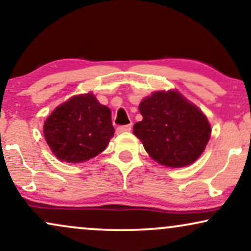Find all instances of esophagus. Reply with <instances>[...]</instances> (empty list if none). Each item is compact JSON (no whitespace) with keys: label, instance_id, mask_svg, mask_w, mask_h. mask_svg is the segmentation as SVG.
<instances>
[{"label":"esophagus","instance_id":"1","mask_svg":"<svg viewBox=\"0 0 251 251\" xmlns=\"http://www.w3.org/2000/svg\"><path fill=\"white\" fill-rule=\"evenodd\" d=\"M131 129H132V126H131V124H129V125L118 126L116 132H117V134H120V133H124V132H129Z\"/></svg>","mask_w":251,"mask_h":251}]
</instances>
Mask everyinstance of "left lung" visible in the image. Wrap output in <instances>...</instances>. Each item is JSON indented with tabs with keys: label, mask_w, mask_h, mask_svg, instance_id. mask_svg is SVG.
<instances>
[{
	"label": "left lung",
	"mask_w": 251,
	"mask_h": 251,
	"mask_svg": "<svg viewBox=\"0 0 251 251\" xmlns=\"http://www.w3.org/2000/svg\"><path fill=\"white\" fill-rule=\"evenodd\" d=\"M143 120L133 133L151 158L167 167L192 165L206 149L210 124L202 111L174 90L156 91L139 105Z\"/></svg>",
	"instance_id": "left-lung-1"
}]
</instances>
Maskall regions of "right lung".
Masks as SVG:
<instances>
[{"label":"right lung","instance_id":"obj_1","mask_svg":"<svg viewBox=\"0 0 251 251\" xmlns=\"http://www.w3.org/2000/svg\"><path fill=\"white\" fill-rule=\"evenodd\" d=\"M43 132L57 159L79 164L106 149L114 128L110 108L85 93L57 106L45 120Z\"/></svg>","mask_w":251,"mask_h":251}]
</instances>
